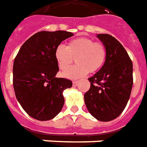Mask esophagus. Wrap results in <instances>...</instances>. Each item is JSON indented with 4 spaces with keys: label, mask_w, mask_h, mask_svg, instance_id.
Returning <instances> with one entry per match:
<instances>
[{
    "label": "esophagus",
    "mask_w": 147,
    "mask_h": 147,
    "mask_svg": "<svg viewBox=\"0 0 147 147\" xmlns=\"http://www.w3.org/2000/svg\"><path fill=\"white\" fill-rule=\"evenodd\" d=\"M78 83V81H73V86H77Z\"/></svg>",
    "instance_id": "1"
}]
</instances>
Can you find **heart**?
Here are the masks:
<instances>
[{"mask_svg": "<svg viewBox=\"0 0 147 147\" xmlns=\"http://www.w3.org/2000/svg\"><path fill=\"white\" fill-rule=\"evenodd\" d=\"M57 65L61 70H65L76 58L78 63L63 72L67 78L76 79L88 72L95 73L102 67L106 59V47L86 37H78L70 41L65 47L58 45L54 51Z\"/></svg>", "mask_w": 147, "mask_h": 147, "instance_id": "b5f03b06", "label": "heart"}]
</instances>
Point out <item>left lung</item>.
<instances>
[{
  "label": "left lung",
  "instance_id": "1",
  "mask_svg": "<svg viewBox=\"0 0 147 147\" xmlns=\"http://www.w3.org/2000/svg\"><path fill=\"white\" fill-rule=\"evenodd\" d=\"M106 49L103 66L88 78L90 88L84 95L87 110L102 122L118 118L128 102L133 86V64L126 49L109 34H98Z\"/></svg>",
  "mask_w": 147,
  "mask_h": 147
}]
</instances>
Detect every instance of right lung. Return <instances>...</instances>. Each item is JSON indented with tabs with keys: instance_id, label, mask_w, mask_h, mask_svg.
<instances>
[{
	"instance_id": "1",
	"label": "right lung",
	"mask_w": 147,
	"mask_h": 147,
	"mask_svg": "<svg viewBox=\"0 0 147 147\" xmlns=\"http://www.w3.org/2000/svg\"><path fill=\"white\" fill-rule=\"evenodd\" d=\"M74 34L67 31H41L25 41L14 59L16 98L30 117L48 121L60 113L65 103L63 91L72 82L56 78L59 70L54 51L61 41Z\"/></svg>"
}]
</instances>
